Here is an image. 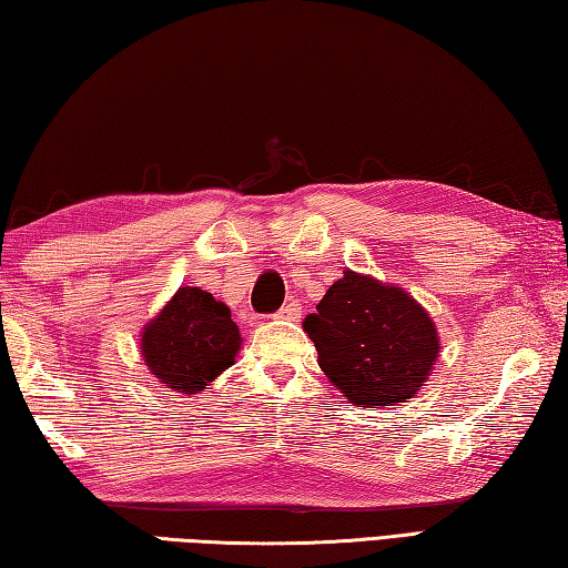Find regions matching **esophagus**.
<instances>
[{
    "label": "esophagus",
    "instance_id": "34e87169",
    "mask_svg": "<svg viewBox=\"0 0 568 568\" xmlns=\"http://www.w3.org/2000/svg\"><path fill=\"white\" fill-rule=\"evenodd\" d=\"M298 316H302V306H298L296 302H288L284 304L280 312H276V318H288V321H296Z\"/></svg>",
    "mask_w": 568,
    "mask_h": 568
}]
</instances>
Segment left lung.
Returning a JSON list of instances; mask_svg holds the SVG:
<instances>
[{
	"label": "left lung",
	"instance_id": "1",
	"mask_svg": "<svg viewBox=\"0 0 568 568\" xmlns=\"http://www.w3.org/2000/svg\"><path fill=\"white\" fill-rule=\"evenodd\" d=\"M304 331L321 371L358 408L413 398L440 351L433 318L413 296L351 270L328 286Z\"/></svg>",
	"mask_w": 568,
	"mask_h": 568
}]
</instances>
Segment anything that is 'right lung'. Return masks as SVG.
Here are the masks:
<instances>
[{
	"instance_id": "add662e5",
	"label": "right lung",
	"mask_w": 568,
	"mask_h": 568,
	"mask_svg": "<svg viewBox=\"0 0 568 568\" xmlns=\"http://www.w3.org/2000/svg\"><path fill=\"white\" fill-rule=\"evenodd\" d=\"M141 341L145 366L180 393H197L215 381L242 344L230 308L200 286L178 288Z\"/></svg>"
}]
</instances>
